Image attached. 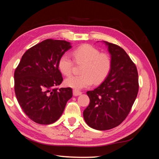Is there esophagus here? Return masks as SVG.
Segmentation results:
<instances>
[{"label": "esophagus", "instance_id": "obj_1", "mask_svg": "<svg viewBox=\"0 0 159 159\" xmlns=\"http://www.w3.org/2000/svg\"><path fill=\"white\" fill-rule=\"evenodd\" d=\"M73 94H74V96H79V95H81V92H80L79 90H73Z\"/></svg>", "mask_w": 159, "mask_h": 159}]
</instances>
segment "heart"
<instances>
[{"label":"heart","mask_w":159,"mask_h":159,"mask_svg":"<svg viewBox=\"0 0 159 159\" xmlns=\"http://www.w3.org/2000/svg\"><path fill=\"white\" fill-rule=\"evenodd\" d=\"M74 61L83 64L80 75H71L64 80L67 87L80 90L89 87L94 82L100 84L109 75L112 69L111 57L107 53H100L96 47L90 44H83L72 52ZM74 67V61L66 54H62L58 61V69L61 74L69 75Z\"/></svg>","instance_id":"1"}]
</instances>
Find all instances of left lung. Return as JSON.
Segmentation results:
<instances>
[{"label": "left lung", "instance_id": "8db88e82", "mask_svg": "<svg viewBox=\"0 0 159 159\" xmlns=\"http://www.w3.org/2000/svg\"><path fill=\"white\" fill-rule=\"evenodd\" d=\"M112 69L101 84L86 93L90 103L84 111L86 124L93 129L107 130L117 127L127 117L137 96L138 72L122 47L107 42Z\"/></svg>", "mask_w": 159, "mask_h": 159}]
</instances>
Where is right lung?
I'll use <instances>...</instances> for the list:
<instances>
[{"instance_id": "1", "label": "right lung", "mask_w": 159, "mask_h": 159, "mask_svg": "<svg viewBox=\"0 0 159 159\" xmlns=\"http://www.w3.org/2000/svg\"><path fill=\"white\" fill-rule=\"evenodd\" d=\"M70 48V42L65 40H44L27 50L15 70L17 102L25 115L34 122H55L72 98L70 88H56L63 81L58 61Z\"/></svg>"}]
</instances>
